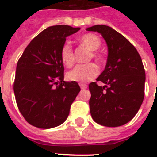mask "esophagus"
<instances>
[{"instance_id": "34e87169", "label": "esophagus", "mask_w": 157, "mask_h": 157, "mask_svg": "<svg viewBox=\"0 0 157 157\" xmlns=\"http://www.w3.org/2000/svg\"><path fill=\"white\" fill-rule=\"evenodd\" d=\"M79 86H80V87H81V89H86L87 87H88V86H87L86 84H84V83H80L79 84Z\"/></svg>"}]
</instances>
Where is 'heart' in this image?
<instances>
[{
	"label": "heart",
	"mask_w": 157,
	"mask_h": 157,
	"mask_svg": "<svg viewBox=\"0 0 157 157\" xmlns=\"http://www.w3.org/2000/svg\"><path fill=\"white\" fill-rule=\"evenodd\" d=\"M80 41L84 46H86L90 51H95L101 46V40L97 35L89 33L82 36L80 39ZM91 57L98 59L99 55L97 53L93 52ZM60 58L63 63L67 67H70L73 65L74 52L71 47V43L66 41L62 46ZM98 67L94 63H89L86 65H77L72 70L69 71L67 73V78L71 81H79V82H87L91 81L98 74Z\"/></svg>",
	"instance_id": "1"
}]
</instances>
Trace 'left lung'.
I'll use <instances>...</instances> for the list:
<instances>
[{
  "mask_svg": "<svg viewBox=\"0 0 157 157\" xmlns=\"http://www.w3.org/2000/svg\"><path fill=\"white\" fill-rule=\"evenodd\" d=\"M100 33L107 45V64L97 81L90 84V111L96 123L117 127L130 121L144 98L145 70L134 45L118 32L106 25L86 28Z\"/></svg>",
  "mask_w": 157,
  "mask_h": 157,
  "instance_id": "8db88e82",
  "label": "left lung"
}]
</instances>
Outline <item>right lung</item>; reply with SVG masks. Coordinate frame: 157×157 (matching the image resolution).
Here are the masks:
<instances>
[{
  "label": "right lung",
  "instance_id": "right-lung-1",
  "mask_svg": "<svg viewBox=\"0 0 157 157\" xmlns=\"http://www.w3.org/2000/svg\"><path fill=\"white\" fill-rule=\"evenodd\" d=\"M81 28L49 27L33 39L18 59L13 92L19 112L33 126L50 129L63 124L81 88L64 81L60 58L66 37Z\"/></svg>",
  "mask_w": 157,
  "mask_h": 157
}]
</instances>
